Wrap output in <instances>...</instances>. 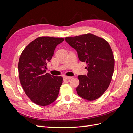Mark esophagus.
I'll list each match as a JSON object with an SVG mask.
<instances>
[{
    "label": "esophagus",
    "mask_w": 133,
    "mask_h": 133,
    "mask_svg": "<svg viewBox=\"0 0 133 133\" xmlns=\"http://www.w3.org/2000/svg\"><path fill=\"white\" fill-rule=\"evenodd\" d=\"M71 78H72L71 76H63V79L65 80H69Z\"/></svg>",
    "instance_id": "esophagus-1"
}]
</instances>
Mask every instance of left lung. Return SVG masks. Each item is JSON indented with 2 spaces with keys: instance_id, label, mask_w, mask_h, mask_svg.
<instances>
[{
  "instance_id": "obj_1",
  "label": "left lung",
  "mask_w": 133,
  "mask_h": 133,
  "mask_svg": "<svg viewBox=\"0 0 133 133\" xmlns=\"http://www.w3.org/2000/svg\"><path fill=\"white\" fill-rule=\"evenodd\" d=\"M65 40L77 51L80 61L87 63V75L78 76V94L87 100L98 99L108 89L114 72V59L110 45L91 33L66 37Z\"/></svg>"
}]
</instances>
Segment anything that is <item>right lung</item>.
I'll return each mask as SVG.
<instances>
[{
    "label": "right lung",
    "mask_w": 133,
    "mask_h": 133,
    "mask_svg": "<svg viewBox=\"0 0 133 133\" xmlns=\"http://www.w3.org/2000/svg\"><path fill=\"white\" fill-rule=\"evenodd\" d=\"M64 40L39 37L28 44L20 57V82L26 95L38 105H50L58 98L63 78L46 73V66L53 57L55 48Z\"/></svg>",
    "instance_id": "add662e5"
}]
</instances>
